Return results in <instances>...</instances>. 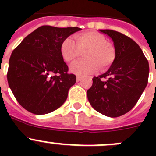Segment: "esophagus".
I'll list each match as a JSON object with an SVG mask.
<instances>
[{
    "mask_svg": "<svg viewBox=\"0 0 156 156\" xmlns=\"http://www.w3.org/2000/svg\"><path fill=\"white\" fill-rule=\"evenodd\" d=\"M81 80H82V77L80 76H76V82H80V81H81Z\"/></svg>",
    "mask_w": 156,
    "mask_h": 156,
    "instance_id": "obj_1",
    "label": "esophagus"
}]
</instances>
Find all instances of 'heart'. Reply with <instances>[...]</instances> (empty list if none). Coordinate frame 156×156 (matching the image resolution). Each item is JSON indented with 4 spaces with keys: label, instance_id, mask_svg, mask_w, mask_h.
<instances>
[{
    "label": "heart",
    "instance_id": "1",
    "mask_svg": "<svg viewBox=\"0 0 156 156\" xmlns=\"http://www.w3.org/2000/svg\"><path fill=\"white\" fill-rule=\"evenodd\" d=\"M73 40L69 37L62 43L61 55L66 62H72L85 53L86 60L78 61L70 66L71 73L79 76L93 74L100 69L105 70L110 67L115 58L114 46L107 43L105 37L98 32L88 31L76 35Z\"/></svg>",
    "mask_w": 156,
    "mask_h": 156
}]
</instances>
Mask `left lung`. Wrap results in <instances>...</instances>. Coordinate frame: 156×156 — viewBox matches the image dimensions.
<instances>
[{"mask_svg":"<svg viewBox=\"0 0 156 156\" xmlns=\"http://www.w3.org/2000/svg\"><path fill=\"white\" fill-rule=\"evenodd\" d=\"M99 31L112 40L115 58L108 71L94 77L87 98L98 112L118 117L131 110L142 94L148 84L149 65L131 38L112 30Z\"/></svg>","mask_w":156,"mask_h":156,"instance_id":"obj_1","label":"left lung"}]
</instances>
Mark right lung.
Masks as SVG:
<instances>
[{
  "label": "right lung",
  "instance_id": "add662e5",
  "mask_svg": "<svg viewBox=\"0 0 156 156\" xmlns=\"http://www.w3.org/2000/svg\"><path fill=\"white\" fill-rule=\"evenodd\" d=\"M78 27L43 26L32 32L12 51L8 82L18 102L36 115L55 111L63 105L76 76L60 52L62 43Z\"/></svg>",
  "mask_w": 156,
  "mask_h": 156
}]
</instances>
